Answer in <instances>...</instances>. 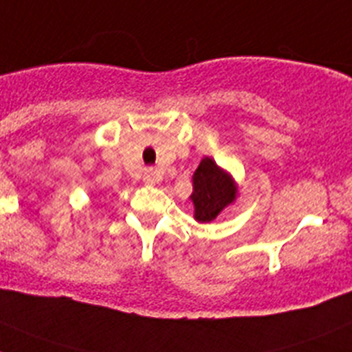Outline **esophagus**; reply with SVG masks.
<instances>
[{
  "mask_svg": "<svg viewBox=\"0 0 352 352\" xmlns=\"http://www.w3.org/2000/svg\"><path fill=\"white\" fill-rule=\"evenodd\" d=\"M161 177H159V173L153 168H146L143 173V181L146 182V184H155V182L159 181Z\"/></svg>",
  "mask_w": 352,
  "mask_h": 352,
  "instance_id": "1",
  "label": "esophagus"
}]
</instances>
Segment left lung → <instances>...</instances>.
I'll return each instance as SVG.
<instances>
[{
  "label": "left lung",
  "mask_w": 352,
  "mask_h": 352,
  "mask_svg": "<svg viewBox=\"0 0 352 352\" xmlns=\"http://www.w3.org/2000/svg\"><path fill=\"white\" fill-rule=\"evenodd\" d=\"M190 199L193 200L195 218L208 223L236 199V186L231 177L217 166V162L206 157L195 171Z\"/></svg>",
  "instance_id": "obj_1"
}]
</instances>
